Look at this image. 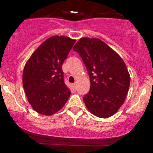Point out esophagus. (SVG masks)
Returning a JSON list of instances; mask_svg holds the SVG:
<instances>
[{"mask_svg":"<svg viewBox=\"0 0 153 153\" xmlns=\"http://www.w3.org/2000/svg\"><path fill=\"white\" fill-rule=\"evenodd\" d=\"M73 85V88H74L75 90V89H76V87H77V84L76 83H74Z\"/></svg>","mask_w":153,"mask_h":153,"instance_id":"1","label":"esophagus"}]
</instances>
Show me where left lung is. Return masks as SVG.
Wrapping results in <instances>:
<instances>
[{
    "mask_svg": "<svg viewBox=\"0 0 153 153\" xmlns=\"http://www.w3.org/2000/svg\"><path fill=\"white\" fill-rule=\"evenodd\" d=\"M73 50L79 53L90 78V91L83 98L88 109L100 118L115 114L125 101L130 84L122 57L99 39H80Z\"/></svg>",
    "mask_w": 153,
    "mask_h": 153,
    "instance_id": "8db88e82",
    "label": "left lung"
}]
</instances>
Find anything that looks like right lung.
Masks as SVG:
<instances>
[{
  "instance_id": "1",
  "label": "right lung",
  "mask_w": 153,
  "mask_h": 153,
  "mask_svg": "<svg viewBox=\"0 0 153 153\" xmlns=\"http://www.w3.org/2000/svg\"><path fill=\"white\" fill-rule=\"evenodd\" d=\"M75 42L67 36H51L26 63L23 87L28 101L39 114H54L69 99L71 92L64 82L62 65Z\"/></svg>"
}]
</instances>
